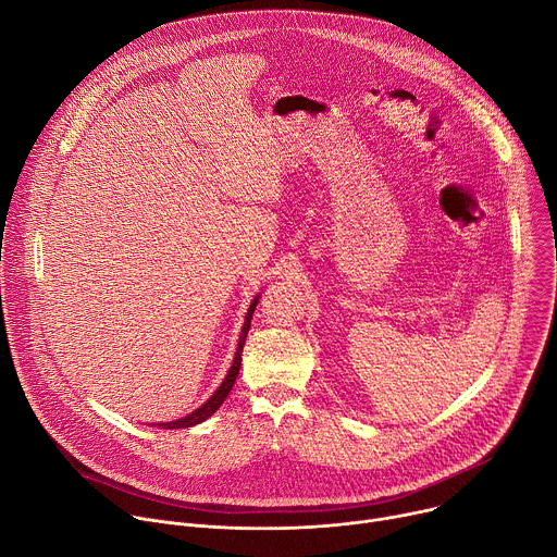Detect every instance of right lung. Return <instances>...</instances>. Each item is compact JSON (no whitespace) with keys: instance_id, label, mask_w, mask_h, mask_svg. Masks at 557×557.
Instances as JSON below:
<instances>
[{"instance_id":"right-lung-1","label":"right lung","mask_w":557,"mask_h":557,"mask_svg":"<svg viewBox=\"0 0 557 557\" xmlns=\"http://www.w3.org/2000/svg\"><path fill=\"white\" fill-rule=\"evenodd\" d=\"M258 301H260V295H256L253 297V301H251V306H249V310H247V317H245V326H243V333H240V342H237V348H235V357H233V363H231V368H228V372H226V376L222 379V383H220V387L209 396V399L198 408V410H194L191 414H187V417H183V419H176V421H170V423H156L158 428L161 430H181V428H194V425H198V423H202V421H207L222 404H224V399L228 396V392H231V387H233V383H235V379H237V372H240V361H243V348H245V342H247V335H249V329H251V317H253V310H256V306H258Z\"/></svg>"}]
</instances>
